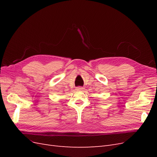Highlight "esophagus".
<instances>
[{"instance_id":"obj_1","label":"esophagus","mask_w":157,"mask_h":157,"mask_svg":"<svg viewBox=\"0 0 157 157\" xmlns=\"http://www.w3.org/2000/svg\"><path fill=\"white\" fill-rule=\"evenodd\" d=\"M77 90H82L84 89L83 87H81V86H78V87H77V88H76Z\"/></svg>"}]
</instances>
